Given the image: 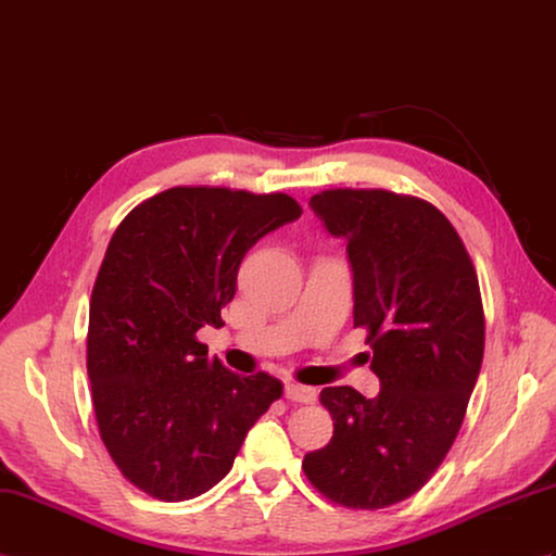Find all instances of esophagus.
<instances>
[{
	"label": "esophagus",
	"instance_id": "1",
	"mask_svg": "<svg viewBox=\"0 0 556 556\" xmlns=\"http://www.w3.org/2000/svg\"><path fill=\"white\" fill-rule=\"evenodd\" d=\"M287 397L291 400V403L313 405L317 400V389H313V386H303V383H287Z\"/></svg>",
	"mask_w": 556,
	"mask_h": 556
}]
</instances>
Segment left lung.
Returning a JSON list of instances; mask_svg holds the SVG:
<instances>
[{"instance_id": "8db88e82", "label": "left lung", "mask_w": 556, "mask_h": 556, "mask_svg": "<svg viewBox=\"0 0 556 556\" xmlns=\"http://www.w3.org/2000/svg\"><path fill=\"white\" fill-rule=\"evenodd\" d=\"M309 208L345 239L353 325L367 329L377 397L329 386L331 441L303 471L348 509H383L431 479L453 447L479 379L485 317L479 277L450 219L386 189H329Z\"/></svg>"}]
</instances>
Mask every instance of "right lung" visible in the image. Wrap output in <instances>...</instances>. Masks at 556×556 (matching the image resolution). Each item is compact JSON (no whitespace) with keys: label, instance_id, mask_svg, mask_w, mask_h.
Wrapping results in <instances>:
<instances>
[{"label":"right lung","instance_id":"1","mask_svg":"<svg viewBox=\"0 0 556 556\" xmlns=\"http://www.w3.org/2000/svg\"><path fill=\"white\" fill-rule=\"evenodd\" d=\"M301 213L287 193L173 187L113 231L89 301L87 374L101 441L147 495L211 490L281 397L269 374L239 377L211 359L197 331L225 325L243 255Z\"/></svg>","mask_w":556,"mask_h":556}]
</instances>
